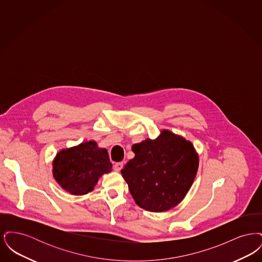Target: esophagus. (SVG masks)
Wrapping results in <instances>:
<instances>
[{
	"label": "esophagus",
	"instance_id": "34e87169",
	"mask_svg": "<svg viewBox=\"0 0 262 262\" xmlns=\"http://www.w3.org/2000/svg\"><path fill=\"white\" fill-rule=\"evenodd\" d=\"M123 166H124V163L123 162L115 163V165H114V170H115L116 172H120V171L123 169Z\"/></svg>",
	"mask_w": 262,
	"mask_h": 262
}]
</instances>
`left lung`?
Here are the masks:
<instances>
[{"label": "left lung", "mask_w": 262, "mask_h": 262, "mask_svg": "<svg viewBox=\"0 0 262 262\" xmlns=\"http://www.w3.org/2000/svg\"><path fill=\"white\" fill-rule=\"evenodd\" d=\"M135 157L121 171L137 205L150 212L168 211L187 195L199 170L192 143L169 129L132 147Z\"/></svg>", "instance_id": "8db88e82"}]
</instances>
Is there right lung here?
I'll return each mask as SVG.
<instances>
[{
	"label": "right lung",
	"instance_id": "obj_1",
	"mask_svg": "<svg viewBox=\"0 0 262 262\" xmlns=\"http://www.w3.org/2000/svg\"><path fill=\"white\" fill-rule=\"evenodd\" d=\"M52 165L55 181L74 195L92 191L100 178L112 171L108 151L94 140L59 151Z\"/></svg>",
	"mask_w": 262,
	"mask_h": 262
}]
</instances>
